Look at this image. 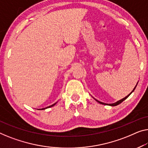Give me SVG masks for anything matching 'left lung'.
<instances>
[{
  "mask_svg": "<svg viewBox=\"0 0 148 148\" xmlns=\"http://www.w3.org/2000/svg\"><path fill=\"white\" fill-rule=\"evenodd\" d=\"M137 84H138V83H137ZM137 84H136V86H135V88H134V90H132V92H131L130 94H128V95H127V96H125V98H122V100H119V101H118V102H115V103H103V102H100V101H98V100H96V101H97V102H98V103H102V104H103V105H109V106H117V105H118V104H120V103H122L123 101H124L125 99L126 98H127L129 97V96L130 95V94L132 93V92H133L134 91V90L136 89V86H137Z\"/></svg>",
  "mask_w": 148,
  "mask_h": 148,
  "instance_id": "obj_1",
  "label": "left lung"
}]
</instances>
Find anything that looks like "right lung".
<instances>
[{"instance_id":"right-lung-1","label":"right lung","mask_w":148,"mask_h":148,"mask_svg":"<svg viewBox=\"0 0 148 148\" xmlns=\"http://www.w3.org/2000/svg\"><path fill=\"white\" fill-rule=\"evenodd\" d=\"M57 102H56V103H54V104H52V105H51V106H48V107H46V108H42V109H40V110H45V109H46V108H50V107H52V106H54L56 104Z\"/></svg>"}]
</instances>
